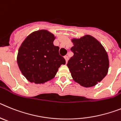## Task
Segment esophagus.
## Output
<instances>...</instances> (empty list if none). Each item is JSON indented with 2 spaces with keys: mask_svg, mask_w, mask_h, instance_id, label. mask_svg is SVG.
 Returning a JSON list of instances; mask_svg holds the SVG:
<instances>
[{
  "mask_svg": "<svg viewBox=\"0 0 121 121\" xmlns=\"http://www.w3.org/2000/svg\"><path fill=\"white\" fill-rule=\"evenodd\" d=\"M65 60H66V63H67V62H68V56H65Z\"/></svg>",
  "mask_w": 121,
  "mask_h": 121,
  "instance_id": "obj_1",
  "label": "esophagus"
}]
</instances>
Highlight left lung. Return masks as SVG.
I'll use <instances>...</instances> for the list:
<instances>
[{"label":"left lung","instance_id":"8db88e82","mask_svg":"<svg viewBox=\"0 0 121 121\" xmlns=\"http://www.w3.org/2000/svg\"><path fill=\"white\" fill-rule=\"evenodd\" d=\"M73 55L67 66L75 82L85 88L96 85L107 75L110 66L108 55L97 39L86 35L71 39Z\"/></svg>","mask_w":121,"mask_h":121}]
</instances>
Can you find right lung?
Returning a JSON list of instances; mask_svg holds the SVG:
<instances>
[{
	"mask_svg": "<svg viewBox=\"0 0 121 121\" xmlns=\"http://www.w3.org/2000/svg\"><path fill=\"white\" fill-rule=\"evenodd\" d=\"M54 35L45 29L35 31L27 36L19 48L17 63L27 80L43 84L53 78L66 61L53 44Z\"/></svg>",
	"mask_w": 121,
	"mask_h": 121,
	"instance_id": "1",
	"label": "right lung"
}]
</instances>
